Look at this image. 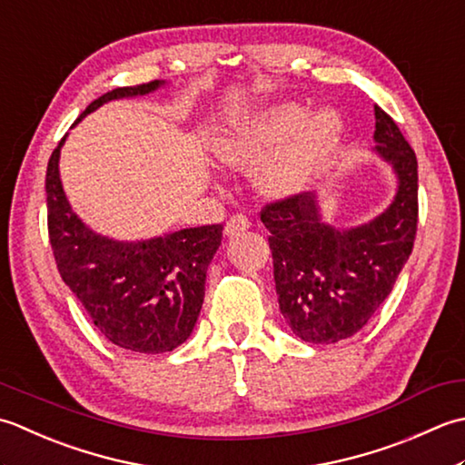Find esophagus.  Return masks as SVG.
I'll return each mask as SVG.
<instances>
[{
  "instance_id": "esophagus-1",
  "label": "esophagus",
  "mask_w": 465,
  "mask_h": 465,
  "mask_svg": "<svg viewBox=\"0 0 465 465\" xmlns=\"http://www.w3.org/2000/svg\"><path fill=\"white\" fill-rule=\"evenodd\" d=\"M249 226H251V223H249V219H246L244 214H232L231 219L226 221L224 232L229 234V236H236V234L244 232V231H249Z\"/></svg>"
}]
</instances>
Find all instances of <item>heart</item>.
I'll list each match as a JSON object with an SVG mask.
<instances>
[{"instance_id": "b5f03b06", "label": "heart", "mask_w": 465, "mask_h": 465, "mask_svg": "<svg viewBox=\"0 0 465 465\" xmlns=\"http://www.w3.org/2000/svg\"><path fill=\"white\" fill-rule=\"evenodd\" d=\"M339 136L337 114L319 112L307 120L299 104H279L223 136L214 153L224 164L252 168L279 149L261 168L259 186L271 196H291L305 191L325 168Z\"/></svg>"}]
</instances>
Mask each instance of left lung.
<instances>
[{"instance_id":"obj_1","label":"left lung","mask_w":465,"mask_h":465,"mask_svg":"<svg viewBox=\"0 0 465 465\" xmlns=\"http://www.w3.org/2000/svg\"><path fill=\"white\" fill-rule=\"evenodd\" d=\"M375 153L397 174V193L371 223L339 231L321 221L317 196L262 206L271 232L279 309L307 343H337L361 331L390 295L418 232V158L390 114L375 106Z\"/></svg>"}]
</instances>
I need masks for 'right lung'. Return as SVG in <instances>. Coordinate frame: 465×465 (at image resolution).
I'll return each instance as SVG.
<instances>
[{"mask_svg": "<svg viewBox=\"0 0 465 465\" xmlns=\"http://www.w3.org/2000/svg\"><path fill=\"white\" fill-rule=\"evenodd\" d=\"M163 84L154 80L106 92L74 126L102 104L144 96ZM64 140L54 148L45 173L47 232L64 282L114 345L153 355L173 351L191 337L203 309L206 269L221 246L223 224L138 242L96 234L75 216L64 194L58 168Z\"/></svg>", "mask_w": 465, "mask_h": 465, "instance_id": "1", "label": "right lung"}]
</instances>
